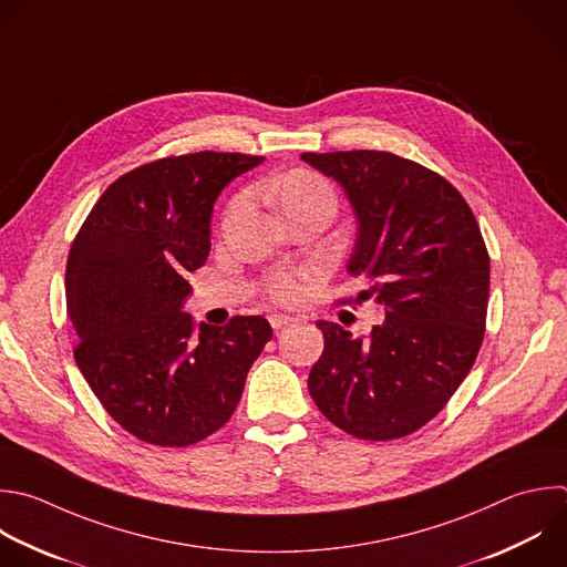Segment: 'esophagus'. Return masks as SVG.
Segmentation results:
<instances>
[{"label":"esophagus","instance_id":"esophagus-1","mask_svg":"<svg viewBox=\"0 0 567 567\" xmlns=\"http://www.w3.org/2000/svg\"><path fill=\"white\" fill-rule=\"evenodd\" d=\"M270 326L275 328V330H281L284 326H288L290 321H292V317H288V315H270Z\"/></svg>","mask_w":567,"mask_h":567}]
</instances>
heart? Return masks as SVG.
Segmentation results:
<instances>
[{"label":"heart","mask_w":567,"mask_h":567,"mask_svg":"<svg viewBox=\"0 0 567 567\" xmlns=\"http://www.w3.org/2000/svg\"><path fill=\"white\" fill-rule=\"evenodd\" d=\"M272 195L277 197L281 210L286 215L312 206V204H332L334 206V193L332 188L308 171H295L281 177L277 184H272ZM241 202L237 199L233 208H237ZM310 275L308 268H281L270 275L268 290L270 295L281 303H292L303 295V279Z\"/></svg>","instance_id":"b5f03b06"}]
</instances>
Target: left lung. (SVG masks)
Listing matches in <instances>:
<instances>
[{
  "mask_svg": "<svg viewBox=\"0 0 567 567\" xmlns=\"http://www.w3.org/2000/svg\"><path fill=\"white\" fill-rule=\"evenodd\" d=\"M357 217L346 266L357 301L385 306L368 339L317 321L323 354L308 374L317 408L343 432L388 441L432 416L467 377L483 341L489 257L461 193L416 162L381 151L303 153Z\"/></svg>",
  "mask_w": 567,
  "mask_h": 567,
  "instance_id": "obj_1",
  "label": "left lung"
}]
</instances>
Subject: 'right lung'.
I'll return each instance as SVG.
<instances>
[{
  "label": "right lung",
  "mask_w": 567,
  "mask_h": 567,
  "mask_svg": "<svg viewBox=\"0 0 567 567\" xmlns=\"http://www.w3.org/2000/svg\"><path fill=\"white\" fill-rule=\"evenodd\" d=\"M261 162L206 151L140 166L104 190L73 241L75 361L106 412L146 443L186 447L219 430L272 337L264 317L195 328L182 310L186 277L210 252L217 197Z\"/></svg>",
  "instance_id": "1"
}]
</instances>
